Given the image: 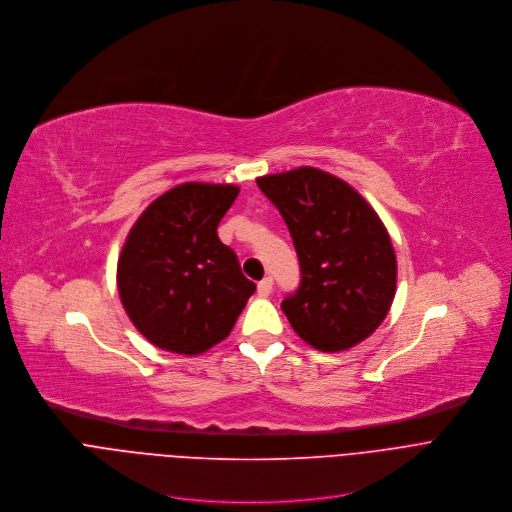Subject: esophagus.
<instances>
[{
  "label": "esophagus",
  "instance_id": "1",
  "mask_svg": "<svg viewBox=\"0 0 512 512\" xmlns=\"http://www.w3.org/2000/svg\"><path fill=\"white\" fill-rule=\"evenodd\" d=\"M272 284H274V282H272V278H270V276L262 278V280L258 282V294H260V296H264V298H266V296H270V292H272Z\"/></svg>",
  "mask_w": 512,
  "mask_h": 512
}]
</instances>
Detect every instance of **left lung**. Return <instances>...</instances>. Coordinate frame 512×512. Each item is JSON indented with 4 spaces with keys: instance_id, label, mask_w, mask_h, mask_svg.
Instances as JSON below:
<instances>
[{
    "instance_id": "1",
    "label": "left lung",
    "mask_w": 512,
    "mask_h": 512,
    "mask_svg": "<svg viewBox=\"0 0 512 512\" xmlns=\"http://www.w3.org/2000/svg\"><path fill=\"white\" fill-rule=\"evenodd\" d=\"M278 208L300 262V284L282 300L294 333L337 353L365 341L387 317L397 260L369 203L343 179L315 169L256 179Z\"/></svg>"
}]
</instances>
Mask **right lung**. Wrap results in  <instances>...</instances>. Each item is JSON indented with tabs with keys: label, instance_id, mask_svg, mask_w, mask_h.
Returning <instances> with one entry per match:
<instances>
[{
	"label": "right lung",
	"instance_id": "add662e5",
	"mask_svg": "<svg viewBox=\"0 0 512 512\" xmlns=\"http://www.w3.org/2000/svg\"><path fill=\"white\" fill-rule=\"evenodd\" d=\"M240 187L181 183L159 195L131 228L119 256L121 302L159 349L199 355L234 329L256 284L242 274L218 224Z\"/></svg>",
	"mask_w": 512,
	"mask_h": 512
}]
</instances>
